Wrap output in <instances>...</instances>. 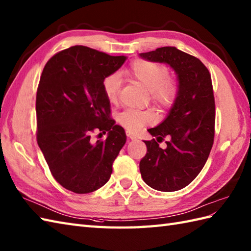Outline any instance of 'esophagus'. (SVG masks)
<instances>
[{
    "mask_svg": "<svg viewBox=\"0 0 251 251\" xmlns=\"http://www.w3.org/2000/svg\"><path fill=\"white\" fill-rule=\"evenodd\" d=\"M126 136L128 137V139H130V140H135L136 139V136L133 135V133L130 132V131H126Z\"/></svg>",
    "mask_w": 251,
    "mask_h": 251,
    "instance_id": "esophagus-1",
    "label": "esophagus"
}]
</instances>
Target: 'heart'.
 I'll use <instances>...</instances> for the list:
<instances>
[{
    "mask_svg": "<svg viewBox=\"0 0 251 251\" xmlns=\"http://www.w3.org/2000/svg\"><path fill=\"white\" fill-rule=\"evenodd\" d=\"M126 75L150 91L151 101L161 111H168L176 104L179 85L176 79L169 77V69L164 64L136 59L127 67ZM121 87L122 78L116 73L107 75L102 82L103 93L110 102L118 100ZM155 121L153 110H126L118 116L119 123L130 132H136Z\"/></svg>",
    "mask_w": 251,
    "mask_h": 251,
    "instance_id": "b5f03b06",
    "label": "heart"
}]
</instances>
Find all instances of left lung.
Returning a JSON list of instances; mask_svg holds the SVG:
<instances>
[{"instance_id":"left-lung-1","label":"left lung","mask_w":251,"mask_h":251,"mask_svg":"<svg viewBox=\"0 0 251 251\" xmlns=\"http://www.w3.org/2000/svg\"><path fill=\"white\" fill-rule=\"evenodd\" d=\"M142 59L166 63L177 75L179 95L167 119L148 131L156 140L144 141L148 152L140 172L150 187L176 191L189 185L204 167L215 135V98L211 74L199 59L176 49L161 47L140 53ZM171 138L166 149L158 144Z\"/></svg>"}]
</instances>
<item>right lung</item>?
I'll use <instances>...</instances> for the list:
<instances>
[{"mask_svg": "<svg viewBox=\"0 0 251 251\" xmlns=\"http://www.w3.org/2000/svg\"><path fill=\"white\" fill-rule=\"evenodd\" d=\"M125 60L124 55L74 46L52 56L40 75L38 147L52 176L75 194H89L108 182L113 161L126 142L124 128L110 118V101L102 89L104 78ZM95 130L108 132L107 139L93 144L90 135Z\"/></svg>", "mask_w": 251, "mask_h": 251, "instance_id": "1", "label": "right lung"}]
</instances>
